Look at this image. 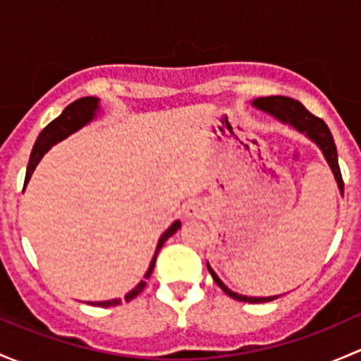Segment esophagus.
I'll use <instances>...</instances> for the list:
<instances>
[{
  "instance_id": "esophagus-1",
  "label": "esophagus",
  "mask_w": 361,
  "mask_h": 361,
  "mask_svg": "<svg viewBox=\"0 0 361 361\" xmlns=\"http://www.w3.org/2000/svg\"><path fill=\"white\" fill-rule=\"evenodd\" d=\"M185 214H187V218H190V220H194V218H202L204 207L199 202H192L190 206L187 207V211H185Z\"/></svg>"
}]
</instances>
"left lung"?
Returning a JSON list of instances; mask_svg holds the SVG:
<instances>
[{"label":"left lung","mask_w":361,"mask_h":361,"mask_svg":"<svg viewBox=\"0 0 361 361\" xmlns=\"http://www.w3.org/2000/svg\"><path fill=\"white\" fill-rule=\"evenodd\" d=\"M253 106L258 108V110L269 113V115H272L274 118H278L279 122L288 123V126H292L293 129H297L298 133L305 134L309 140L314 141V143L319 147V150H322L323 157H325L326 162H329L334 176H336L338 190H341V194H344V181H342L341 167H338L336 143H334V137H332V133H330L329 126H326L322 118H318V116L312 115L311 111L305 110L302 103L292 99V97H285V96L258 97V99L253 101ZM206 265L211 278L214 279V283H216V285L220 286L228 297L234 298V300L250 302V304H262V302H271L279 297V295H274V297H248V295L232 292V290L228 288L220 278H218L216 272L211 269V265L209 264Z\"/></svg>","instance_id":"obj_1"}]
</instances>
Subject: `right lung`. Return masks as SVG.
Masks as SVG:
<instances>
[{"label": "right lung", "instance_id": "right-lung-1", "mask_svg": "<svg viewBox=\"0 0 361 361\" xmlns=\"http://www.w3.org/2000/svg\"><path fill=\"white\" fill-rule=\"evenodd\" d=\"M97 111H99V99H97V97H80V99H76L75 103H71L69 106L64 108V111L61 113L56 120H52V122H50L49 126L42 130V133H39L38 140H36L35 147H32L31 157H29L27 171H25V185H27L32 171H35V167L38 166V162L42 160L43 155H45L47 152L54 147V145L59 143V141H63V140H66L69 134L76 133V130L82 129L83 126H87L90 120L96 118ZM180 227H181V221L176 220L169 228H167L166 232H164L162 235H160L157 248H155V253H154V258H152V262H150V267H148L147 274H145V279H141V281L137 283V285L126 295V298H123V300L126 302L133 300L134 297H137V295L143 292V288L147 286V279L150 278L152 272H154L159 250L162 248L164 243H166L167 239H169L171 235H173ZM89 304L99 305V307H111V305L122 304V298H113V300H103V302H89Z\"/></svg>", "mask_w": 361, "mask_h": 361}]
</instances>
